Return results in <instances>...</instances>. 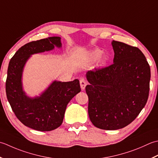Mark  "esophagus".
Masks as SVG:
<instances>
[{"instance_id": "esophagus-1", "label": "esophagus", "mask_w": 158, "mask_h": 158, "mask_svg": "<svg viewBox=\"0 0 158 158\" xmlns=\"http://www.w3.org/2000/svg\"><path fill=\"white\" fill-rule=\"evenodd\" d=\"M80 87H81L82 90H84L85 89L86 86V80L84 78H81L80 80Z\"/></svg>"}]
</instances>
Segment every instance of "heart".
Returning <instances> with one entry per match:
<instances>
[{
	"mask_svg": "<svg viewBox=\"0 0 158 158\" xmlns=\"http://www.w3.org/2000/svg\"><path fill=\"white\" fill-rule=\"evenodd\" d=\"M103 54V51L100 49H95L92 51H91L88 54V59L90 60H92V61H94L95 60L98 59L99 58H100L99 60V63L100 65H105V64L107 63L108 61V56H106V55H101ZM102 56L101 57V56Z\"/></svg>",
	"mask_w": 158,
	"mask_h": 158,
	"instance_id": "b5f03b06",
	"label": "heart"
}]
</instances>
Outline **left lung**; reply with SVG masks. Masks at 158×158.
I'll return each instance as SVG.
<instances>
[{
	"mask_svg": "<svg viewBox=\"0 0 158 158\" xmlns=\"http://www.w3.org/2000/svg\"><path fill=\"white\" fill-rule=\"evenodd\" d=\"M112 46L113 64L86 73L90 120L106 130L123 128L137 117L147 102L151 78L149 63L138 48L116 41Z\"/></svg>",
	"mask_w": 158,
	"mask_h": 158,
	"instance_id": "8db88e82",
	"label": "left lung"
}]
</instances>
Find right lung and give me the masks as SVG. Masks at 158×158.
<instances>
[{"label":"right lung","mask_w":158,"mask_h":158,"mask_svg":"<svg viewBox=\"0 0 158 158\" xmlns=\"http://www.w3.org/2000/svg\"><path fill=\"white\" fill-rule=\"evenodd\" d=\"M60 37H50L22 46L9 61L6 80V94L13 111L27 127L48 131L62 124L68 103L81 91L78 79L61 82L54 80L40 95L31 97L22 82L24 67L31 56L61 48Z\"/></svg>","instance_id":"1"}]
</instances>
